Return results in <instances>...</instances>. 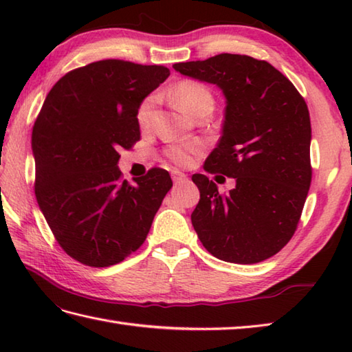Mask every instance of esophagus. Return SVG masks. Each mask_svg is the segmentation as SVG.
Returning <instances> with one entry per match:
<instances>
[{
  "instance_id": "34e87169",
  "label": "esophagus",
  "mask_w": 352,
  "mask_h": 352,
  "mask_svg": "<svg viewBox=\"0 0 352 352\" xmlns=\"http://www.w3.org/2000/svg\"><path fill=\"white\" fill-rule=\"evenodd\" d=\"M170 177H172V182H174L175 184L183 183L186 178H188V177H186L184 172H180V170H172L170 172Z\"/></svg>"
}]
</instances>
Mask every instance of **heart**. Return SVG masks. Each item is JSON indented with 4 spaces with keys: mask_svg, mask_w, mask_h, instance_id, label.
I'll return each mask as SVG.
<instances>
[{
    "mask_svg": "<svg viewBox=\"0 0 352 352\" xmlns=\"http://www.w3.org/2000/svg\"><path fill=\"white\" fill-rule=\"evenodd\" d=\"M172 100L183 111L189 115H195L198 110L204 107H213V95L206 85L197 80H183L172 89ZM154 98L148 96L139 104L136 111V121L140 129H148L153 119ZM198 153V146L177 144L166 149V155L180 166H188L192 163L193 155Z\"/></svg>",
    "mask_w": 352,
    "mask_h": 352,
    "instance_id": "heart-1",
    "label": "heart"
}]
</instances>
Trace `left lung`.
Here are the masks:
<instances>
[{
	"mask_svg": "<svg viewBox=\"0 0 352 352\" xmlns=\"http://www.w3.org/2000/svg\"><path fill=\"white\" fill-rule=\"evenodd\" d=\"M174 69L216 85L227 100L204 170L234 178L236 188L219 193L207 175H192L199 203L190 218L201 243L230 263L275 256L295 234L311 183L307 104L278 69L250 56L226 52Z\"/></svg>",
	"mask_w": 352,
	"mask_h": 352,
	"instance_id": "obj_1",
	"label": "left lung"
}]
</instances>
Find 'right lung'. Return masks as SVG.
I'll list each match as a JSON object with an SVG mask.
<instances>
[{"mask_svg":"<svg viewBox=\"0 0 352 352\" xmlns=\"http://www.w3.org/2000/svg\"><path fill=\"white\" fill-rule=\"evenodd\" d=\"M160 65L100 60L52 86L32 134L34 193L57 243L86 266L116 265L140 248L163 198L168 170L122 180L119 151L140 139L139 104L169 77Z\"/></svg>","mask_w":352,"mask_h":352,"instance_id":"add662e5","label":"right lung"}]
</instances>
